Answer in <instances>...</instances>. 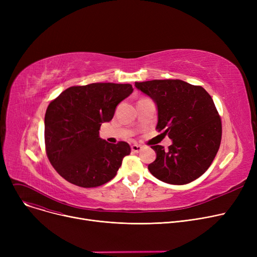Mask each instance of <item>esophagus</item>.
I'll use <instances>...</instances> for the list:
<instances>
[{
	"mask_svg": "<svg viewBox=\"0 0 257 257\" xmlns=\"http://www.w3.org/2000/svg\"><path fill=\"white\" fill-rule=\"evenodd\" d=\"M142 149H143V147H142L141 145L134 144V145H132V146H131V150H132V152H134V153H139V152H141V151H142Z\"/></svg>",
	"mask_w": 257,
	"mask_h": 257,
	"instance_id": "esophagus-1",
	"label": "esophagus"
}]
</instances>
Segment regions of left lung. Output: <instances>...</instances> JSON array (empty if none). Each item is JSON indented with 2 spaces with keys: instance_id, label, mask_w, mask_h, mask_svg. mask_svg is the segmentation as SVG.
I'll list each match as a JSON object with an SVG mask.
<instances>
[{
  "instance_id": "8db88e82",
  "label": "left lung",
  "mask_w": 257,
  "mask_h": 257,
  "mask_svg": "<svg viewBox=\"0 0 257 257\" xmlns=\"http://www.w3.org/2000/svg\"><path fill=\"white\" fill-rule=\"evenodd\" d=\"M157 106L156 129L173 144L165 151L152 146L156 159L148 166L157 179L170 184L190 183L210 167L222 139V123L209 93L182 80L136 82Z\"/></svg>"
}]
</instances>
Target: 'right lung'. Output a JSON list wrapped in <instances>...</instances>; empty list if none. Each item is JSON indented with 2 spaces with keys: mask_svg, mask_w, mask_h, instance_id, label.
Returning a JSON list of instances; mask_svg holds the SVG:
<instances>
[{
  "mask_svg": "<svg viewBox=\"0 0 257 257\" xmlns=\"http://www.w3.org/2000/svg\"><path fill=\"white\" fill-rule=\"evenodd\" d=\"M132 91L131 84L91 83L69 87L49 104L46 151L62 178L81 187H96L115 176L131 152L130 146L107 143L99 137V130Z\"/></svg>",
  "mask_w": 257,
  "mask_h": 257,
  "instance_id": "obj_1",
  "label": "right lung"
}]
</instances>
